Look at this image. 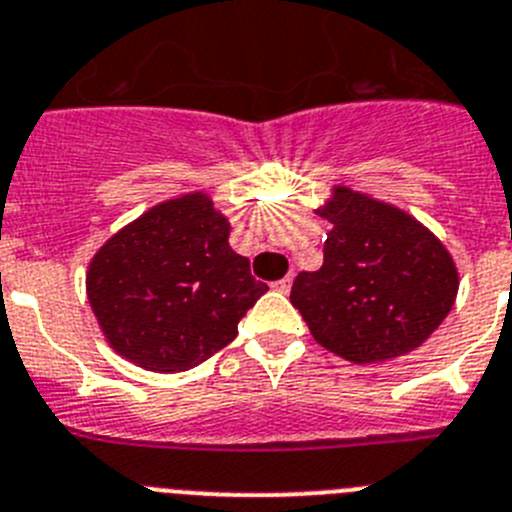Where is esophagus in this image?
I'll use <instances>...</instances> for the list:
<instances>
[{
	"label": "esophagus",
	"instance_id": "obj_1",
	"mask_svg": "<svg viewBox=\"0 0 512 512\" xmlns=\"http://www.w3.org/2000/svg\"><path fill=\"white\" fill-rule=\"evenodd\" d=\"M290 285H293V275L288 273V275H285V278L275 280V283H273V290H278V293H288Z\"/></svg>",
	"mask_w": 512,
	"mask_h": 512
}]
</instances>
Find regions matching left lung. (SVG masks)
I'll return each mask as SVG.
<instances>
[{
  "instance_id": "1",
  "label": "left lung",
  "mask_w": 512,
  "mask_h": 512,
  "mask_svg": "<svg viewBox=\"0 0 512 512\" xmlns=\"http://www.w3.org/2000/svg\"><path fill=\"white\" fill-rule=\"evenodd\" d=\"M316 214L331 222L324 265L290 288L313 339L357 365L421 347L457 298L446 247L405 211L344 186Z\"/></svg>"
}]
</instances>
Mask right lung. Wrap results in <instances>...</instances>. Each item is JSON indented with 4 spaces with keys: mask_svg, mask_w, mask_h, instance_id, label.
I'll return each mask as SVG.
<instances>
[{
    "mask_svg": "<svg viewBox=\"0 0 512 512\" xmlns=\"http://www.w3.org/2000/svg\"><path fill=\"white\" fill-rule=\"evenodd\" d=\"M267 290L229 247V222L206 193L165 201L114 234L89 265L101 331L137 367L183 372L237 336Z\"/></svg>",
    "mask_w": 512,
    "mask_h": 512,
    "instance_id": "1",
    "label": "right lung"
}]
</instances>
